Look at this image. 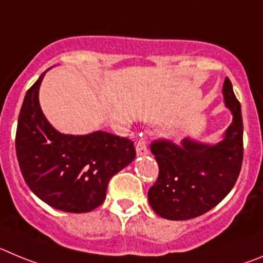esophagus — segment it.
Segmentation results:
<instances>
[{
  "label": "esophagus",
  "instance_id": "34e87169",
  "mask_svg": "<svg viewBox=\"0 0 263 263\" xmlns=\"http://www.w3.org/2000/svg\"><path fill=\"white\" fill-rule=\"evenodd\" d=\"M148 153V148H146V144L144 139H140L136 144V155L137 156H144Z\"/></svg>",
  "mask_w": 263,
  "mask_h": 263
}]
</instances>
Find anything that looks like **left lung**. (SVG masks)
Listing matches in <instances>:
<instances>
[{
  "label": "left lung",
  "mask_w": 263,
  "mask_h": 263,
  "mask_svg": "<svg viewBox=\"0 0 263 263\" xmlns=\"http://www.w3.org/2000/svg\"><path fill=\"white\" fill-rule=\"evenodd\" d=\"M224 105L232 123L216 143L189 136L181 145L156 141L151 146L158 164V179L148 191L149 204L158 216L189 220L219 204L235 186L242 164L241 105L229 79L223 85Z\"/></svg>",
  "instance_id": "8db88e82"
}]
</instances>
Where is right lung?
<instances>
[{
	"mask_svg": "<svg viewBox=\"0 0 263 263\" xmlns=\"http://www.w3.org/2000/svg\"><path fill=\"white\" fill-rule=\"evenodd\" d=\"M44 74L26 93L18 118L16 158L30 190L51 207L84 214L103 203L108 181L136 157L134 143L105 131L63 134L39 103Z\"/></svg>",
	"mask_w": 263,
	"mask_h": 263,
	"instance_id": "add662e5",
	"label": "right lung"
}]
</instances>
